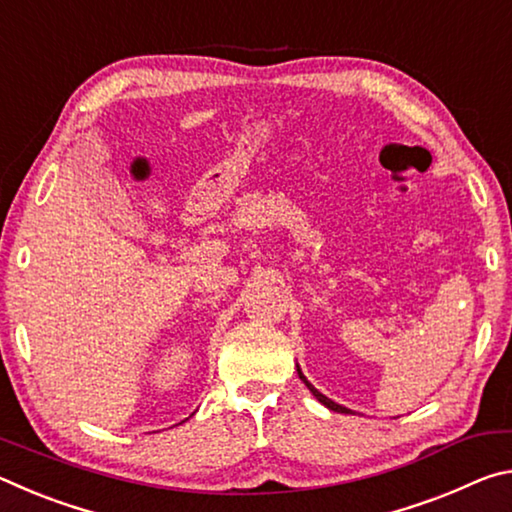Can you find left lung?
<instances>
[{
  "label": "left lung",
  "instance_id": "obj_1",
  "mask_svg": "<svg viewBox=\"0 0 512 512\" xmlns=\"http://www.w3.org/2000/svg\"><path fill=\"white\" fill-rule=\"evenodd\" d=\"M298 375H300V379H302V381H305V386L309 388V391H311V393H314V397H316V400H318L320 404H325L329 411H336V413H350V409H345V406H341V404H336V402H332V400H329V397H325L323 393H318V391H316V388L309 384V381H307V377H305V375H302V372H300V368H298Z\"/></svg>",
  "mask_w": 512,
  "mask_h": 512
}]
</instances>
